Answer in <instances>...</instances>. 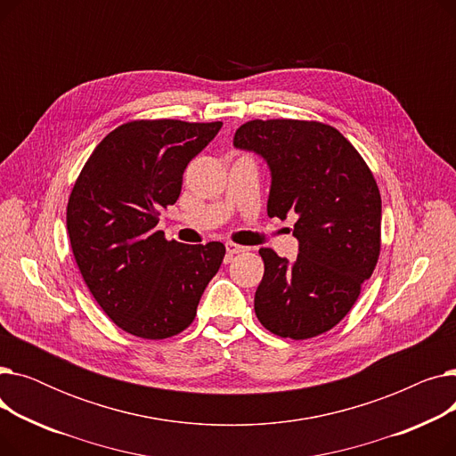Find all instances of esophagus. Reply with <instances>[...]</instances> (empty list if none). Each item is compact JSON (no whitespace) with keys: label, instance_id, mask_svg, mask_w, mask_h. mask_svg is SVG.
I'll use <instances>...</instances> for the list:
<instances>
[{"label":"esophagus","instance_id":"34e87169","mask_svg":"<svg viewBox=\"0 0 456 456\" xmlns=\"http://www.w3.org/2000/svg\"><path fill=\"white\" fill-rule=\"evenodd\" d=\"M225 249H227V255H229V256L248 251V248H244V246H238V244H232V242H227V244H225Z\"/></svg>","mask_w":456,"mask_h":456}]
</instances>
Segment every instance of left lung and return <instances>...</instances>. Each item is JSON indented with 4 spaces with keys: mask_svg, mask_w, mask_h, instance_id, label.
Here are the masks:
<instances>
[{
    "mask_svg": "<svg viewBox=\"0 0 456 456\" xmlns=\"http://www.w3.org/2000/svg\"><path fill=\"white\" fill-rule=\"evenodd\" d=\"M234 148L270 167L268 216H294L296 260L262 248L255 314L270 332L305 340L337 325L371 277L380 251V194L370 167L334 127L253 119Z\"/></svg>",
    "mask_w": 456,
    "mask_h": 456,
    "instance_id": "1",
    "label": "left lung"
}]
</instances>
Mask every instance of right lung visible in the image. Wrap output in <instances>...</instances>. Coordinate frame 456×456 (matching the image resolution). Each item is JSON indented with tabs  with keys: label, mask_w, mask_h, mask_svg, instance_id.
I'll use <instances>...</instances> for the list:
<instances>
[{
	"label": "right lung",
	"mask_w": 456,
	"mask_h": 456,
	"mask_svg": "<svg viewBox=\"0 0 456 456\" xmlns=\"http://www.w3.org/2000/svg\"><path fill=\"white\" fill-rule=\"evenodd\" d=\"M222 122H129L86 160L68 201L66 225L79 272L103 313L126 332L162 340L196 318L222 242L164 240L159 212L179 200L183 174Z\"/></svg>",
	"instance_id": "right-lung-1"
}]
</instances>
